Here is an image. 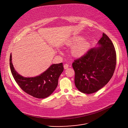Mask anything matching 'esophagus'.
Returning <instances> with one entry per match:
<instances>
[{
	"mask_svg": "<svg viewBox=\"0 0 128 128\" xmlns=\"http://www.w3.org/2000/svg\"><path fill=\"white\" fill-rule=\"evenodd\" d=\"M68 66H69V65H68V64H64V68L65 69H67V68H68Z\"/></svg>",
	"mask_w": 128,
	"mask_h": 128,
	"instance_id": "obj_1",
	"label": "esophagus"
}]
</instances>
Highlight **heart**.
<instances>
[{"instance_id": "obj_1", "label": "heart", "mask_w": 128, "mask_h": 128, "mask_svg": "<svg viewBox=\"0 0 128 128\" xmlns=\"http://www.w3.org/2000/svg\"><path fill=\"white\" fill-rule=\"evenodd\" d=\"M82 40L80 38H73L71 39L68 42V44L69 46L73 45L79 43ZM89 44L87 42H82L75 46L73 49V53L77 56H82L84 55L87 51Z\"/></svg>"}]
</instances>
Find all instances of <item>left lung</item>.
<instances>
[{"label": "left lung", "mask_w": 128, "mask_h": 128, "mask_svg": "<svg viewBox=\"0 0 128 128\" xmlns=\"http://www.w3.org/2000/svg\"><path fill=\"white\" fill-rule=\"evenodd\" d=\"M98 44L99 46L90 49L72 64L75 86L84 94H92L103 88L115 70L116 51L110 38L103 33Z\"/></svg>", "instance_id": "8db88e82"}]
</instances>
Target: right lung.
Masks as SVG:
<instances>
[{
  "label": "right lung",
  "mask_w": 128,
  "mask_h": 128,
  "mask_svg": "<svg viewBox=\"0 0 128 128\" xmlns=\"http://www.w3.org/2000/svg\"><path fill=\"white\" fill-rule=\"evenodd\" d=\"M10 55V65L12 76L17 84L25 92L37 98L50 96L58 84V80L64 70L63 63L51 65L44 72L34 77H24L15 70Z\"/></svg>",
  "instance_id": "add662e5"
}]
</instances>
